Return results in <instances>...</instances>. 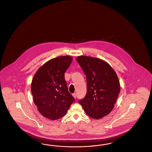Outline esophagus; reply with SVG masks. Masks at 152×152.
<instances>
[{
    "mask_svg": "<svg viewBox=\"0 0 152 152\" xmlns=\"http://www.w3.org/2000/svg\"><path fill=\"white\" fill-rule=\"evenodd\" d=\"M72 95H73V97L75 98V99L76 98V93H73V94H72Z\"/></svg>",
    "mask_w": 152,
    "mask_h": 152,
    "instance_id": "34e87169",
    "label": "esophagus"
}]
</instances>
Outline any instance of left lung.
I'll list each match as a JSON object with an SVG mask.
<instances>
[{"instance_id": "obj_1", "label": "left lung", "mask_w": 152, "mask_h": 152, "mask_svg": "<svg viewBox=\"0 0 152 152\" xmlns=\"http://www.w3.org/2000/svg\"><path fill=\"white\" fill-rule=\"evenodd\" d=\"M86 77L87 93L79 100L86 113L99 119L113 109L120 85L114 69L104 61L96 58L79 56L76 58Z\"/></svg>"}]
</instances>
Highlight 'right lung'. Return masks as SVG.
I'll return each instance as SVG.
<instances>
[{
	"mask_svg": "<svg viewBox=\"0 0 152 152\" xmlns=\"http://www.w3.org/2000/svg\"><path fill=\"white\" fill-rule=\"evenodd\" d=\"M72 61L70 56L53 58L39 68L32 80L34 102L42 115L51 120L63 117L75 101L64 79Z\"/></svg>",
	"mask_w": 152,
	"mask_h": 152,
	"instance_id": "add662e5",
	"label": "right lung"
}]
</instances>
